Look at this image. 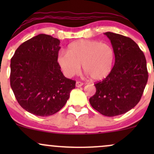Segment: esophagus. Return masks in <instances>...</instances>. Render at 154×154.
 Here are the masks:
<instances>
[{
	"label": "esophagus",
	"mask_w": 154,
	"mask_h": 154,
	"mask_svg": "<svg viewBox=\"0 0 154 154\" xmlns=\"http://www.w3.org/2000/svg\"><path fill=\"white\" fill-rule=\"evenodd\" d=\"M82 85H83V82H78V81H77V82H76V87L77 88H79Z\"/></svg>",
	"instance_id": "obj_1"
}]
</instances>
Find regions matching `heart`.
<instances>
[{
	"label": "heart",
	"mask_w": 154,
	"mask_h": 154,
	"mask_svg": "<svg viewBox=\"0 0 154 154\" xmlns=\"http://www.w3.org/2000/svg\"><path fill=\"white\" fill-rule=\"evenodd\" d=\"M57 63L67 77L78 75L81 64L93 80L105 79L112 69L114 52L112 47L98 40L79 39L69 45L67 52L57 56Z\"/></svg>",
	"instance_id": "obj_1"
}]
</instances>
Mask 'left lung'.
I'll return each instance as SVG.
<instances>
[{"mask_svg":"<svg viewBox=\"0 0 154 154\" xmlns=\"http://www.w3.org/2000/svg\"><path fill=\"white\" fill-rule=\"evenodd\" d=\"M115 56L111 72L95 84L96 92L90 98L92 107L106 116L125 114L138 103L148 82L144 54L131 38L107 32Z\"/></svg>","mask_w":154,"mask_h":154,"instance_id":"8db88e82","label":"left lung"}]
</instances>
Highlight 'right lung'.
<instances>
[{"instance_id":"obj_1","label":"right lung","mask_w":154,"mask_h":154,"mask_svg":"<svg viewBox=\"0 0 154 154\" xmlns=\"http://www.w3.org/2000/svg\"><path fill=\"white\" fill-rule=\"evenodd\" d=\"M60 40L40 34L19 46L11 59L10 84L19 105L36 116L53 115L62 109L75 88L57 63Z\"/></svg>"}]
</instances>
